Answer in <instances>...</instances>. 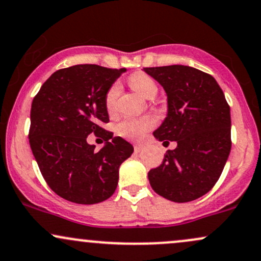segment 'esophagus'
Segmentation results:
<instances>
[{
	"mask_svg": "<svg viewBox=\"0 0 261 261\" xmlns=\"http://www.w3.org/2000/svg\"><path fill=\"white\" fill-rule=\"evenodd\" d=\"M143 148H145V145H139V143H137V145L134 146V149H135V152H136V153H140V152L142 151Z\"/></svg>",
	"mask_w": 261,
	"mask_h": 261,
	"instance_id": "esophagus-1",
	"label": "esophagus"
}]
</instances>
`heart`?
<instances>
[{"label": "heart", "mask_w": 261, "mask_h": 261, "mask_svg": "<svg viewBox=\"0 0 261 261\" xmlns=\"http://www.w3.org/2000/svg\"><path fill=\"white\" fill-rule=\"evenodd\" d=\"M130 85L139 94L142 95L143 98L151 99L157 94V85L151 77L146 76V74L137 73L134 74L130 79ZM121 87L118 82L114 83L108 89L106 94V108L108 112H114L116 107V101H118L119 95H120ZM155 121L152 116H143V118H125L121 120L116 126V133L120 136L125 137L128 140L139 141L145 137L147 131L151 130L154 126Z\"/></svg>", "instance_id": "b5f03b06"}]
</instances>
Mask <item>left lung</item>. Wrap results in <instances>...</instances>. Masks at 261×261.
I'll list each match as a JSON object with an SVG mask.
<instances>
[{"mask_svg":"<svg viewBox=\"0 0 261 261\" xmlns=\"http://www.w3.org/2000/svg\"><path fill=\"white\" fill-rule=\"evenodd\" d=\"M143 71L167 94V116L153 136L176 142L163 163L148 172L149 184L170 201H193L214 188L228 160L229 106L217 81L197 68L172 65Z\"/></svg>","mask_w":261,"mask_h":261,"instance_id":"1","label":"left lung"}]
</instances>
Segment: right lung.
<instances>
[{"label": "right lung", "instance_id": "right-lung-1", "mask_svg": "<svg viewBox=\"0 0 261 261\" xmlns=\"http://www.w3.org/2000/svg\"><path fill=\"white\" fill-rule=\"evenodd\" d=\"M126 68L76 65L54 72L35 95L29 143L53 191L71 202L92 205L109 199L119 168L134 152L130 142L100 127L109 121L106 94ZM94 132L106 143L99 151L86 142Z\"/></svg>", "mask_w": 261, "mask_h": 261}]
</instances>
